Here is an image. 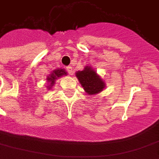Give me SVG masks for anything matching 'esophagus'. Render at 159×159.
Instances as JSON below:
<instances>
[{"label":"esophagus","instance_id":"esophagus-1","mask_svg":"<svg viewBox=\"0 0 159 159\" xmlns=\"http://www.w3.org/2000/svg\"><path fill=\"white\" fill-rule=\"evenodd\" d=\"M66 70V71L69 73V74H71V73H72V67H71V66H67Z\"/></svg>","mask_w":159,"mask_h":159}]
</instances>
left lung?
<instances>
[{
	"label": "left lung",
	"instance_id": "8db88e82",
	"mask_svg": "<svg viewBox=\"0 0 159 159\" xmlns=\"http://www.w3.org/2000/svg\"><path fill=\"white\" fill-rule=\"evenodd\" d=\"M76 75L84 90L89 94H95L99 93L102 91L106 86L104 81H102L100 76H98L97 73L89 66L85 67V69L82 71L76 72Z\"/></svg>",
	"mask_w": 159,
	"mask_h": 159
}]
</instances>
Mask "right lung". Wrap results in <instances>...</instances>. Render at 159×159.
Masks as SVG:
<instances>
[{
    "label": "right lung",
    "mask_w": 159,
    "mask_h": 159,
    "mask_svg": "<svg viewBox=\"0 0 159 159\" xmlns=\"http://www.w3.org/2000/svg\"><path fill=\"white\" fill-rule=\"evenodd\" d=\"M63 75H66V72L65 71V70L58 69V70H54L52 72V74H51L49 76H48V82H51L50 85H49V89H50V88L53 85L54 81H55L58 77L63 76Z\"/></svg>",
    "instance_id": "1"
}]
</instances>
